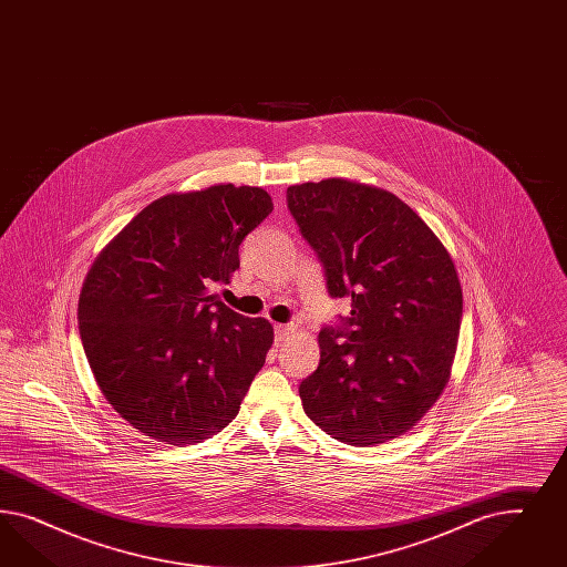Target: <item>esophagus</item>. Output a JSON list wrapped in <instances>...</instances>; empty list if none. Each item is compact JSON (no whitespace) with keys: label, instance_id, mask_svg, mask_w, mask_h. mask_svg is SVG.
I'll return each mask as SVG.
<instances>
[{"label":"esophagus","instance_id":"obj_1","mask_svg":"<svg viewBox=\"0 0 567 567\" xmlns=\"http://www.w3.org/2000/svg\"><path fill=\"white\" fill-rule=\"evenodd\" d=\"M292 332H295V328H292L291 324H276V341H278V343H280V341H287Z\"/></svg>","mask_w":567,"mask_h":567}]
</instances>
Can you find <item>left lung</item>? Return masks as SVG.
Returning a JSON list of instances; mask_svg holds the SVG:
<instances>
[{
  "mask_svg": "<svg viewBox=\"0 0 567 567\" xmlns=\"http://www.w3.org/2000/svg\"><path fill=\"white\" fill-rule=\"evenodd\" d=\"M287 202L324 264L328 292L351 299L347 328L318 334L320 365L299 384L303 410L347 445L393 441L451 378L464 309L453 258L391 190L324 178L292 185Z\"/></svg>",
  "mask_w": 567,
  "mask_h": 567,
  "instance_id": "1",
  "label": "left lung"
}]
</instances>
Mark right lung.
<instances>
[{"instance_id": "obj_1", "label": "right lung", "mask_w": 567, "mask_h": 567, "mask_svg": "<svg viewBox=\"0 0 567 567\" xmlns=\"http://www.w3.org/2000/svg\"><path fill=\"white\" fill-rule=\"evenodd\" d=\"M275 209L261 187L212 185L143 207L89 268L79 297L86 360L105 401L166 445L202 443L240 410L275 328L212 292Z\"/></svg>"}]
</instances>
